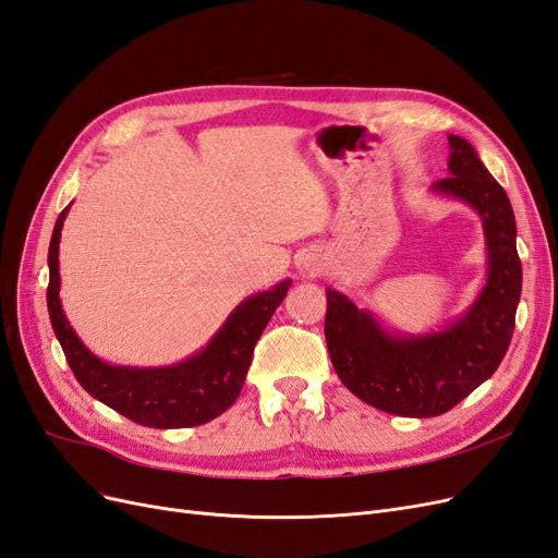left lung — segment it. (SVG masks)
<instances>
[{"label": "left lung", "mask_w": 558, "mask_h": 558, "mask_svg": "<svg viewBox=\"0 0 558 558\" xmlns=\"http://www.w3.org/2000/svg\"><path fill=\"white\" fill-rule=\"evenodd\" d=\"M449 174L433 191L459 197L482 218L488 272L480 298L440 332L391 335L367 310L326 291V342L337 377L373 408L428 418L456 408L492 377L514 332L521 295L514 211L477 150L449 134Z\"/></svg>", "instance_id": "obj_1"}]
</instances>
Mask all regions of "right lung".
<instances>
[{
  "instance_id": "obj_1",
  "label": "right lung",
  "mask_w": 558,
  "mask_h": 558,
  "mask_svg": "<svg viewBox=\"0 0 558 558\" xmlns=\"http://www.w3.org/2000/svg\"><path fill=\"white\" fill-rule=\"evenodd\" d=\"M58 216L48 246V314L74 377L107 408L148 428H189L223 414L242 393L253 347L289 293L291 279L246 298L209 344L170 367H123L99 361L64 318L60 305L58 251L64 216Z\"/></svg>"
}]
</instances>
